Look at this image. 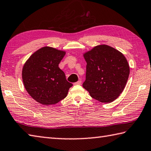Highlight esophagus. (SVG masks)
<instances>
[{"mask_svg":"<svg viewBox=\"0 0 151 151\" xmlns=\"http://www.w3.org/2000/svg\"><path fill=\"white\" fill-rule=\"evenodd\" d=\"M81 83H82V81H78V82H76V83H74V84H75V85H81Z\"/></svg>","mask_w":151,"mask_h":151,"instance_id":"34e87169","label":"esophagus"}]
</instances>
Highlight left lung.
Listing matches in <instances>:
<instances>
[{"label":"left lung","instance_id":"1","mask_svg":"<svg viewBox=\"0 0 151 151\" xmlns=\"http://www.w3.org/2000/svg\"><path fill=\"white\" fill-rule=\"evenodd\" d=\"M83 57L87 63L84 88L100 102L109 103L117 99L125 88L130 72L123 54L103 44L85 52Z\"/></svg>","mask_w":151,"mask_h":151}]
</instances>
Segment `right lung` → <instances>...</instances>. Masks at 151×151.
Wrapping results in <instances>:
<instances>
[{
	"instance_id": "obj_1",
	"label": "right lung",
	"mask_w": 151,
	"mask_h": 151,
	"mask_svg": "<svg viewBox=\"0 0 151 151\" xmlns=\"http://www.w3.org/2000/svg\"><path fill=\"white\" fill-rule=\"evenodd\" d=\"M66 51L45 46L34 52L24 63L22 76L24 88L33 99L53 105L67 96L73 86L59 64Z\"/></svg>"
}]
</instances>
